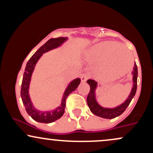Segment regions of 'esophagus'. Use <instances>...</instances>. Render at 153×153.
I'll return each instance as SVG.
<instances>
[{"label":"esophagus","mask_w":153,"mask_h":153,"mask_svg":"<svg viewBox=\"0 0 153 153\" xmlns=\"http://www.w3.org/2000/svg\"><path fill=\"white\" fill-rule=\"evenodd\" d=\"M88 79V76L87 75L84 74V75H81V81L82 82L86 81Z\"/></svg>","instance_id":"esophagus-1"}]
</instances>
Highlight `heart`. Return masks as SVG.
Segmentation results:
<instances>
[{
    "instance_id": "b5f03b06",
    "label": "heart",
    "mask_w": 153,
    "mask_h": 153,
    "mask_svg": "<svg viewBox=\"0 0 153 153\" xmlns=\"http://www.w3.org/2000/svg\"><path fill=\"white\" fill-rule=\"evenodd\" d=\"M127 51L131 56V61L130 56L128 54ZM85 58L88 62L92 63L101 62L98 72L99 76L106 80H115L122 78L127 74L132 64V57L130 52L127 47L120 46L118 43L114 42L107 41L96 44L87 51ZM110 59L116 71L122 70L126 67L127 68L119 73H114L108 65Z\"/></svg>"
}]
</instances>
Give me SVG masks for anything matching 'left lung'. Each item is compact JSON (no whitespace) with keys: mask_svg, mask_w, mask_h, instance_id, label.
Here are the masks:
<instances>
[{"mask_svg":"<svg viewBox=\"0 0 153 153\" xmlns=\"http://www.w3.org/2000/svg\"><path fill=\"white\" fill-rule=\"evenodd\" d=\"M131 74L132 76V86H131L129 96L124 102L120 103L118 106L112 107V108L103 107L99 104L97 101V97H96V90L98 88L97 82L94 80H91V79L87 80V83L90 85V92L88 95L87 103L91 111L94 115L103 119H111L120 116L126 110V108L130 103L131 99L134 98V95L136 94L137 80L138 75L137 67L136 64L134 65L133 71L131 72ZM99 87H101V85H99Z\"/></svg>","mask_w":153,"mask_h":153,"instance_id":"left-lung-1","label":"left lung"}]
</instances>
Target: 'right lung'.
<instances>
[{
	"instance_id": "1",
	"label": "right lung",
	"mask_w": 153,
	"mask_h": 153,
	"mask_svg": "<svg viewBox=\"0 0 153 153\" xmlns=\"http://www.w3.org/2000/svg\"><path fill=\"white\" fill-rule=\"evenodd\" d=\"M68 39V37L50 39L33 54L32 57L26 63L25 71H24V76H23L21 96H22L23 103L25 106L26 112L36 122L49 124V123L53 122L60 118L64 114L67 97L69 96L70 94H71L73 91H74L78 88L80 82V78H77L68 84L65 90L63 93L60 105L56 107L54 109L40 111L35 108L32 101H31L30 95H29V85H30L33 72L34 71L35 66H36L39 59L41 58L43 54L62 46Z\"/></svg>"
}]
</instances>
